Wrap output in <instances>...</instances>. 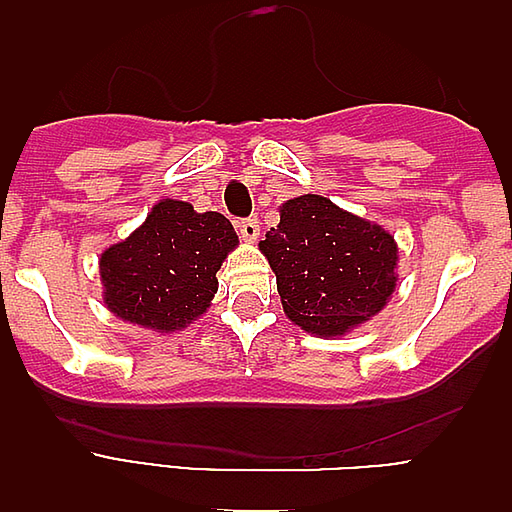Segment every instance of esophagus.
Returning <instances> with one entry per match:
<instances>
[{
	"mask_svg": "<svg viewBox=\"0 0 512 512\" xmlns=\"http://www.w3.org/2000/svg\"><path fill=\"white\" fill-rule=\"evenodd\" d=\"M238 233H241L243 241L253 243L256 238H259V220H253V217H248V220H241V223H238Z\"/></svg>",
	"mask_w": 512,
	"mask_h": 512,
	"instance_id": "1",
	"label": "esophagus"
}]
</instances>
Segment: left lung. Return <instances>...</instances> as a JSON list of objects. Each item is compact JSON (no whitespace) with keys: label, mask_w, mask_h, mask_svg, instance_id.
I'll list each match as a JSON object with an SVG mask.
<instances>
[{"label":"left lung","mask_w":512,"mask_h":512,"mask_svg":"<svg viewBox=\"0 0 512 512\" xmlns=\"http://www.w3.org/2000/svg\"><path fill=\"white\" fill-rule=\"evenodd\" d=\"M259 251L277 274L284 315L320 338L372 320L397 287L395 235L320 194L284 202Z\"/></svg>","instance_id":"left-lung-1"}]
</instances>
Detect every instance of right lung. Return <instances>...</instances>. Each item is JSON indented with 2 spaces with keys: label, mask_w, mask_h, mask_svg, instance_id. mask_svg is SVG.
Returning <instances> with one entry per match:
<instances>
[{
  "label": "right lung",
  "mask_w": 512,
  "mask_h": 512,
  "mask_svg": "<svg viewBox=\"0 0 512 512\" xmlns=\"http://www.w3.org/2000/svg\"><path fill=\"white\" fill-rule=\"evenodd\" d=\"M238 246L220 212L158 200L143 225L99 256L102 300L115 318L156 333H176L205 315L217 271Z\"/></svg>",
  "instance_id": "1"
}]
</instances>
